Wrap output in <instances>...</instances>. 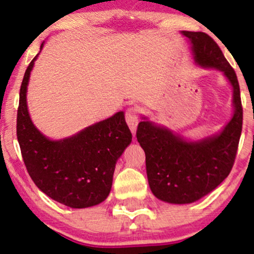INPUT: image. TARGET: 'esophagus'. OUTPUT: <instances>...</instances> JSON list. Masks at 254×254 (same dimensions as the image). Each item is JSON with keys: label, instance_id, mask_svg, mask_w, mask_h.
<instances>
[{"label": "esophagus", "instance_id": "34e87169", "mask_svg": "<svg viewBox=\"0 0 254 254\" xmlns=\"http://www.w3.org/2000/svg\"><path fill=\"white\" fill-rule=\"evenodd\" d=\"M127 123L129 125L131 132L135 133L137 130V125H138V115H137V110L136 109H129L127 111Z\"/></svg>", "mask_w": 254, "mask_h": 254}]
</instances>
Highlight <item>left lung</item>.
Instances as JSON below:
<instances>
[{
	"label": "left lung",
	"mask_w": 254,
	"mask_h": 254,
	"mask_svg": "<svg viewBox=\"0 0 254 254\" xmlns=\"http://www.w3.org/2000/svg\"><path fill=\"white\" fill-rule=\"evenodd\" d=\"M189 39L194 63L221 71L232 86L233 115L218 132L199 139L184 137L142 116L136 137L145 153L149 188L157 199L190 204L200 199L228 177L243 129V107L237 74L218 45L203 32L182 31Z\"/></svg>",
	"instance_id": "8db88e82"
}]
</instances>
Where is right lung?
Here are the masks:
<instances>
[{
  "instance_id": "right-lung-1",
  "label": "right lung",
  "mask_w": 254,
  "mask_h": 254,
  "mask_svg": "<svg viewBox=\"0 0 254 254\" xmlns=\"http://www.w3.org/2000/svg\"><path fill=\"white\" fill-rule=\"evenodd\" d=\"M44 42L40 45V51ZM20 88L16 135L32 180L46 196L72 209L94 206L109 197L118 159L132 141L124 112L89 125L61 139L45 136L32 122L27 88L34 62Z\"/></svg>"
}]
</instances>
